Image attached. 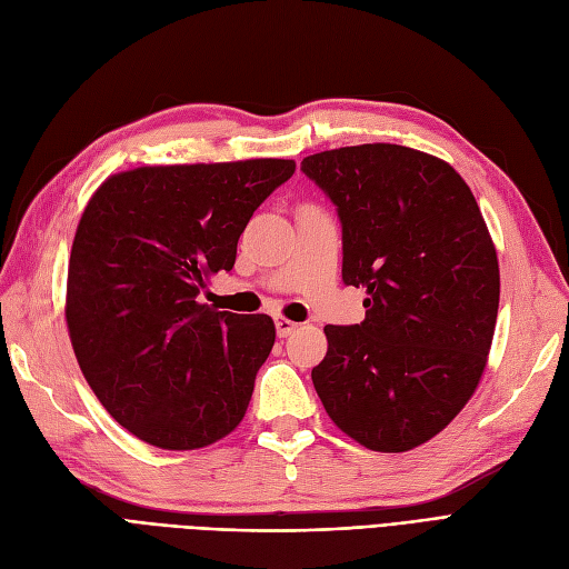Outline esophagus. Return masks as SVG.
Masks as SVG:
<instances>
[{
    "instance_id": "1",
    "label": "esophagus",
    "mask_w": 569,
    "mask_h": 569,
    "mask_svg": "<svg viewBox=\"0 0 569 569\" xmlns=\"http://www.w3.org/2000/svg\"><path fill=\"white\" fill-rule=\"evenodd\" d=\"M297 322H291L287 318H274V330H278V337H289L291 332L297 330Z\"/></svg>"
}]
</instances>
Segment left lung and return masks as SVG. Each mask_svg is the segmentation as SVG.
I'll return each instance as SVG.
<instances>
[{"label": "left lung", "instance_id": "left-lung-1", "mask_svg": "<svg viewBox=\"0 0 569 569\" xmlns=\"http://www.w3.org/2000/svg\"><path fill=\"white\" fill-rule=\"evenodd\" d=\"M301 170L337 206L343 284L368 295L363 322L325 325L316 391L366 449L410 451L485 372L501 295L487 222L449 163L410 147L320 151Z\"/></svg>", "mask_w": 569, "mask_h": 569}]
</instances>
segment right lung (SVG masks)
<instances>
[{
  "instance_id": "1",
  "label": "right lung",
  "mask_w": 569,
  "mask_h": 569,
  "mask_svg": "<svg viewBox=\"0 0 569 569\" xmlns=\"http://www.w3.org/2000/svg\"><path fill=\"white\" fill-rule=\"evenodd\" d=\"M295 170L284 159L144 166L92 194L68 263L66 322L84 380L137 439L189 451L242 422L274 325L197 297L232 270L253 211Z\"/></svg>"
}]
</instances>
